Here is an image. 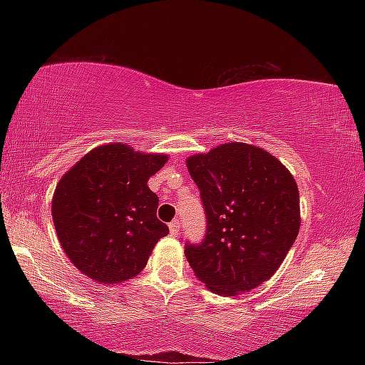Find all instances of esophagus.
<instances>
[{
  "label": "esophagus",
  "instance_id": "obj_1",
  "mask_svg": "<svg viewBox=\"0 0 365 365\" xmlns=\"http://www.w3.org/2000/svg\"><path fill=\"white\" fill-rule=\"evenodd\" d=\"M180 220L178 219H175V220H172L170 224H169V228H170V233L172 235H177L178 233V230H180Z\"/></svg>",
  "mask_w": 365,
  "mask_h": 365
}]
</instances>
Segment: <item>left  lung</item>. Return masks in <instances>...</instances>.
<instances>
[{
    "mask_svg": "<svg viewBox=\"0 0 365 365\" xmlns=\"http://www.w3.org/2000/svg\"><path fill=\"white\" fill-rule=\"evenodd\" d=\"M206 212V237L185 245L196 279L237 296L269 280L298 237L299 191L293 175L262 148L224 143L187 159Z\"/></svg>",
    "mask_w": 365,
    "mask_h": 365,
    "instance_id": "1",
    "label": "left lung"
}]
</instances>
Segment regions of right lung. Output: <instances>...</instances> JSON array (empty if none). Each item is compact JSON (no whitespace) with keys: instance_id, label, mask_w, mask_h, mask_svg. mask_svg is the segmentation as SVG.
Masks as SVG:
<instances>
[{"instance_id":"obj_1","label":"right lung","mask_w":365,"mask_h":365,"mask_svg":"<svg viewBox=\"0 0 365 365\" xmlns=\"http://www.w3.org/2000/svg\"><path fill=\"white\" fill-rule=\"evenodd\" d=\"M168 159L109 143L61 177L53 195L54 228L67 257L91 280L113 285L137 277L169 233L156 217L159 197L148 188Z\"/></svg>"}]
</instances>
